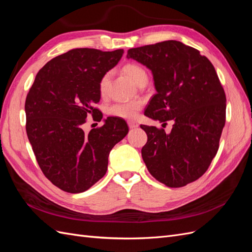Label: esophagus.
<instances>
[{"label":"esophagus","instance_id":"1","mask_svg":"<svg viewBox=\"0 0 252 252\" xmlns=\"http://www.w3.org/2000/svg\"><path fill=\"white\" fill-rule=\"evenodd\" d=\"M128 126H129V128H136L139 126V124L134 121H128Z\"/></svg>","mask_w":252,"mask_h":252}]
</instances>
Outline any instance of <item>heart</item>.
Masks as SVG:
<instances>
[{"label":"heart","mask_w":252,"mask_h":252,"mask_svg":"<svg viewBox=\"0 0 252 252\" xmlns=\"http://www.w3.org/2000/svg\"><path fill=\"white\" fill-rule=\"evenodd\" d=\"M123 72L135 84H141L142 82H147V72L144 68L138 64L128 63L123 67ZM108 85V74H104L98 83V90L100 94L104 95L106 94V89ZM141 100H132L127 102L114 103L109 106L107 113L110 117L123 119V120H132L136 117L139 110L142 108Z\"/></svg>","instance_id":"1"}]
</instances>
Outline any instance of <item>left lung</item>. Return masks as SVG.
Returning a JSON list of instances; mask_svg holds the SVG:
<instances>
[{
    "instance_id": "left-lung-1",
    "label": "left lung",
    "mask_w": 252,
    "mask_h": 252,
    "mask_svg": "<svg viewBox=\"0 0 252 252\" xmlns=\"http://www.w3.org/2000/svg\"><path fill=\"white\" fill-rule=\"evenodd\" d=\"M127 58L154 74L157 94L145 116L174 122L170 133L141 125L147 133L143 161L166 186H186L207 171L225 125L226 95L215 67L197 49L173 40L131 48Z\"/></svg>"
}]
</instances>
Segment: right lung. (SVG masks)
Listing matches in <instances>:
<instances>
[{
  "label": "right lung",
  "mask_w": 252,
  "mask_h": 252,
  "mask_svg": "<svg viewBox=\"0 0 252 252\" xmlns=\"http://www.w3.org/2000/svg\"><path fill=\"white\" fill-rule=\"evenodd\" d=\"M123 49L75 48L50 60L37 72L26 96V132L41 170L70 193L86 191L101 180L114 145L128 133L123 119L109 117L86 134V118L101 121L98 83L118 64Z\"/></svg>",
  "instance_id": "1"
}]
</instances>
